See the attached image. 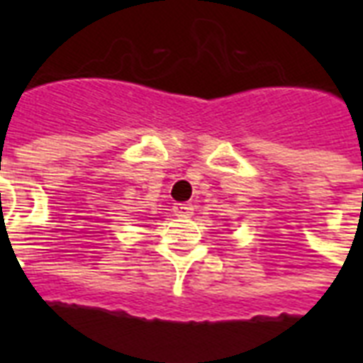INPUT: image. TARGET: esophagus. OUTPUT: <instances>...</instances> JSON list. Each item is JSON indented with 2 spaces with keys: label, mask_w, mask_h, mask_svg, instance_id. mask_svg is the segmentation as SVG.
I'll return each instance as SVG.
<instances>
[{
  "label": "esophagus",
  "mask_w": 363,
  "mask_h": 363,
  "mask_svg": "<svg viewBox=\"0 0 363 363\" xmlns=\"http://www.w3.org/2000/svg\"><path fill=\"white\" fill-rule=\"evenodd\" d=\"M173 211L177 216H190L194 213V207L190 203H175Z\"/></svg>",
  "instance_id": "34e87169"
}]
</instances>
